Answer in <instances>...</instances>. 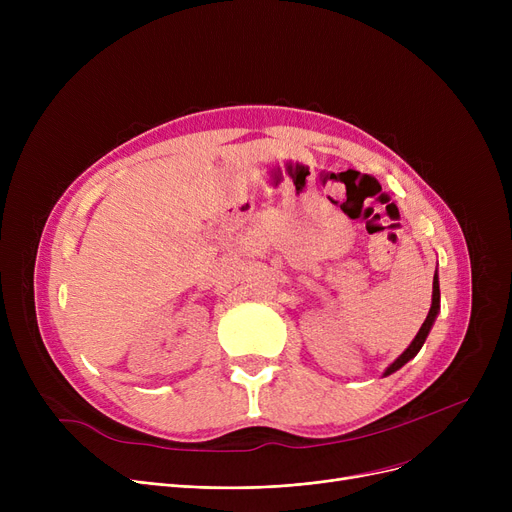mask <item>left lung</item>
I'll list each match as a JSON object with an SVG mask.
<instances>
[{"label": "left lung", "mask_w": 512, "mask_h": 512, "mask_svg": "<svg viewBox=\"0 0 512 512\" xmlns=\"http://www.w3.org/2000/svg\"><path fill=\"white\" fill-rule=\"evenodd\" d=\"M438 311H440V284H438V274H434V292H432V307H429V313H427V317H425V321H423V326L419 328V332H417V336H415V340L411 342V346L407 348L405 353H402L388 369H386V373L384 375H390V373H394L396 369H400L402 365H405L407 361H411L419 351H421V346H423V342H425V338H427V334H429V330H432V326H434V321H436V317H438Z\"/></svg>", "instance_id": "1"}]
</instances>
